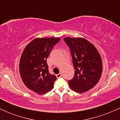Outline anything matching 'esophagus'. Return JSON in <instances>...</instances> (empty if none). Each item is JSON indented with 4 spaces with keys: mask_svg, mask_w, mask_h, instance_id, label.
<instances>
[{
    "mask_svg": "<svg viewBox=\"0 0 120 120\" xmlns=\"http://www.w3.org/2000/svg\"><path fill=\"white\" fill-rule=\"evenodd\" d=\"M61 76H62V75L61 73H59V74H56V77L57 78H60V77H61Z\"/></svg>",
    "mask_w": 120,
    "mask_h": 120,
    "instance_id": "esophagus-1",
    "label": "esophagus"
}]
</instances>
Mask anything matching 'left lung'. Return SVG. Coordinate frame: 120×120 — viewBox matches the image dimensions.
<instances>
[{"instance_id": "obj_1", "label": "left lung", "mask_w": 120, "mask_h": 120, "mask_svg": "<svg viewBox=\"0 0 120 120\" xmlns=\"http://www.w3.org/2000/svg\"><path fill=\"white\" fill-rule=\"evenodd\" d=\"M70 49L74 76L68 81L70 88L78 93L87 91L97 84L101 77L103 65L101 57L92 43L83 38L64 39Z\"/></svg>"}]
</instances>
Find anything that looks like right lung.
<instances>
[{
    "instance_id": "1",
    "label": "right lung",
    "mask_w": 120,
    "mask_h": 120,
    "mask_svg": "<svg viewBox=\"0 0 120 120\" xmlns=\"http://www.w3.org/2000/svg\"><path fill=\"white\" fill-rule=\"evenodd\" d=\"M59 38H37L26 46L19 64L21 77L29 89L44 94L53 87L56 77L49 73L47 59Z\"/></svg>"
}]
</instances>
